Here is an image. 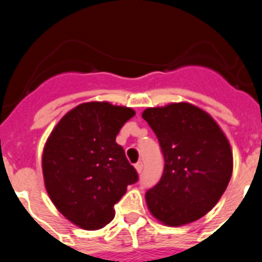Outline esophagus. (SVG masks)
Segmentation results:
<instances>
[{
	"mask_svg": "<svg viewBox=\"0 0 262 262\" xmlns=\"http://www.w3.org/2000/svg\"><path fill=\"white\" fill-rule=\"evenodd\" d=\"M135 168H136V170H138V173H142L143 172V163L135 164Z\"/></svg>",
	"mask_w": 262,
	"mask_h": 262,
	"instance_id": "34e87169",
	"label": "esophagus"
}]
</instances>
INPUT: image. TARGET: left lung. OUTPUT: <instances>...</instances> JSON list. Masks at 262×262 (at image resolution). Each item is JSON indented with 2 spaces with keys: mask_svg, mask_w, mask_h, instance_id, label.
I'll list each match as a JSON object with an SVG mask.
<instances>
[{
  "mask_svg": "<svg viewBox=\"0 0 262 262\" xmlns=\"http://www.w3.org/2000/svg\"><path fill=\"white\" fill-rule=\"evenodd\" d=\"M164 156L160 181L145 193L149 211L166 226L191 223L221 200L232 176L230 143L215 120L190 103L142 114Z\"/></svg>",
  "mask_w": 262,
  "mask_h": 262,
  "instance_id": "left-lung-1",
  "label": "left lung"
}]
</instances>
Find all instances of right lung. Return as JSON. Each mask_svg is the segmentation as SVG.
I'll return each mask as SVG.
<instances>
[{
    "label": "right lung",
    "instance_id": "1",
    "mask_svg": "<svg viewBox=\"0 0 262 262\" xmlns=\"http://www.w3.org/2000/svg\"><path fill=\"white\" fill-rule=\"evenodd\" d=\"M129 107L107 102L78 105L61 118L46 143L43 176L53 205L72 223L98 230L114 219V206L139 174L115 142Z\"/></svg>",
    "mask_w": 262,
    "mask_h": 262
}]
</instances>
